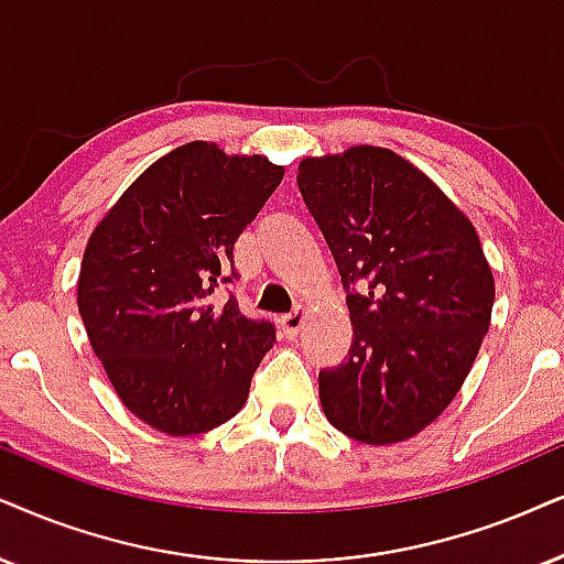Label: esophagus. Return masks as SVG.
Wrapping results in <instances>:
<instances>
[{
  "label": "esophagus",
  "instance_id": "esophagus-1",
  "mask_svg": "<svg viewBox=\"0 0 564 564\" xmlns=\"http://www.w3.org/2000/svg\"><path fill=\"white\" fill-rule=\"evenodd\" d=\"M304 319H306L304 306H296L294 312H289V315H283V317H281V330H283V335H286V338H294V335H299V330H302Z\"/></svg>",
  "mask_w": 564,
  "mask_h": 564
}]
</instances>
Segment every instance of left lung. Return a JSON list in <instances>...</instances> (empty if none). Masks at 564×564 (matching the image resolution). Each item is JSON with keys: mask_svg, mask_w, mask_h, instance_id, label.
Here are the masks:
<instances>
[{"mask_svg": "<svg viewBox=\"0 0 564 564\" xmlns=\"http://www.w3.org/2000/svg\"><path fill=\"white\" fill-rule=\"evenodd\" d=\"M306 210L330 247L354 338L319 372L335 430L367 445L409 440L453 401L495 304L481 241L437 184L388 148L304 159Z\"/></svg>", "mask_w": 564, "mask_h": 564, "instance_id": "8db88e82", "label": "left lung"}]
</instances>
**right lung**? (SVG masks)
I'll return each instance as SVG.
<instances>
[{
	"label": "right lung",
	"mask_w": 564,
	"mask_h": 564,
	"mask_svg": "<svg viewBox=\"0 0 564 564\" xmlns=\"http://www.w3.org/2000/svg\"><path fill=\"white\" fill-rule=\"evenodd\" d=\"M283 180L262 155L187 142L163 155L90 234L77 306L90 346L134 416L171 437L229 422L275 344L270 319L241 315L234 245Z\"/></svg>",
	"instance_id": "obj_1"
}]
</instances>
